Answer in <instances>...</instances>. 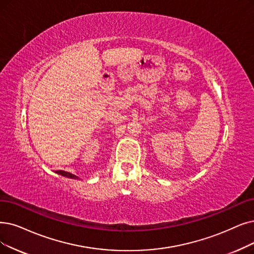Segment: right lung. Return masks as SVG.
Wrapping results in <instances>:
<instances>
[{
    "label": "right lung",
    "mask_w": 254,
    "mask_h": 254,
    "mask_svg": "<svg viewBox=\"0 0 254 254\" xmlns=\"http://www.w3.org/2000/svg\"><path fill=\"white\" fill-rule=\"evenodd\" d=\"M56 173L59 174V175H63V176H65L67 178H72V179H78V177L72 173H68V172H65V171H56Z\"/></svg>",
    "instance_id": "right-lung-1"
}]
</instances>
